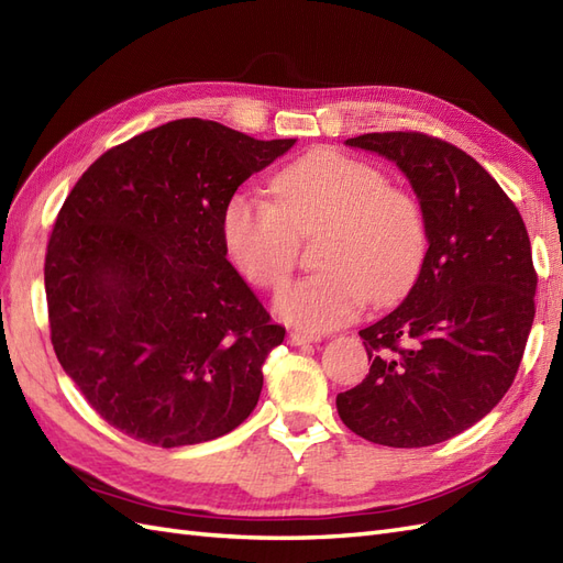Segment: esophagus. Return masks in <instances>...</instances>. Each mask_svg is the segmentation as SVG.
<instances>
[{"label": "esophagus", "mask_w": 563, "mask_h": 563, "mask_svg": "<svg viewBox=\"0 0 563 563\" xmlns=\"http://www.w3.org/2000/svg\"><path fill=\"white\" fill-rule=\"evenodd\" d=\"M321 335H313V333H305V330H292L290 335H287V342L290 344H307V342H319Z\"/></svg>", "instance_id": "34e87169"}]
</instances>
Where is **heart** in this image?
<instances>
[{
    "instance_id": "1",
    "label": "heart",
    "mask_w": 563,
    "mask_h": 563,
    "mask_svg": "<svg viewBox=\"0 0 563 563\" xmlns=\"http://www.w3.org/2000/svg\"><path fill=\"white\" fill-rule=\"evenodd\" d=\"M319 225L323 266L276 297L287 323L311 333L352 321L373 301H390L416 278L426 254V219L413 195L387 183L364 158L313 150L273 180V195L235 190L221 211L228 262L244 280L276 290L292 276L299 238Z\"/></svg>"
}]
</instances>
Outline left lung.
I'll list each match as a JSON object with an SVG mask.
<instances>
[{"mask_svg": "<svg viewBox=\"0 0 563 563\" xmlns=\"http://www.w3.org/2000/svg\"><path fill=\"white\" fill-rule=\"evenodd\" d=\"M347 144L405 170L428 250L405 301L358 330L371 368L338 395V413L368 442L438 444L478 423L516 378L536 319L528 230L497 180L450 142L395 131Z\"/></svg>", "mask_w": 563, "mask_h": 563, "instance_id": "8db88e82", "label": "left lung"}]
</instances>
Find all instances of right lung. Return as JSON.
Listing matches in <instances>:
<instances>
[{
  "label": "right lung",
  "mask_w": 563,
  "mask_h": 563,
  "mask_svg": "<svg viewBox=\"0 0 563 563\" xmlns=\"http://www.w3.org/2000/svg\"><path fill=\"white\" fill-rule=\"evenodd\" d=\"M292 144L180 119L111 147L68 192L45 256L52 344L128 438L197 444L254 411L285 328L225 258L221 211Z\"/></svg>",
  "instance_id": "add662e5"
}]
</instances>
